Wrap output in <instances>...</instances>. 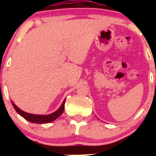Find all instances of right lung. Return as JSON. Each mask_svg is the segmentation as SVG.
<instances>
[{"mask_svg":"<svg viewBox=\"0 0 156 156\" xmlns=\"http://www.w3.org/2000/svg\"><path fill=\"white\" fill-rule=\"evenodd\" d=\"M65 101H66V100H64L62 105L60 106V108H59L57 111L53 112V113L49 114V115H34V114L27 113V112L22 111L20 108H18L17 106L14 104L12 101V105H13L14 108L16 109V111L18 113L21 115V116H23L24 119H27V120L30 121V122H34V123H47V122H50L54 120H55L58 117H59L62 114L63 111H64Z\"/></svg>","mask_w":156,"mask_h":156,"instance_id":"1","label":"right lung"}]
</instances>
